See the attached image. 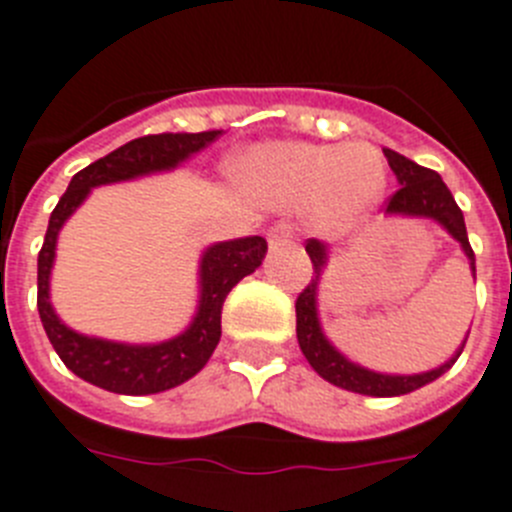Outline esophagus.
I'll return each instance as SVG.
<instances>
[{"mask_svg":"<svg viewBox=\"0 0 512 512\" xmlns=\"http://www.w3.org/2000/svg\"><path fill=\"white\" fill-rule=\"evenodd\" d=\"M292 238H295V230L287 222H277V225L269 227V246L279 248V246H290Z\"/></svg>","mask_w":512,"mask_h":512,"instance_id":"1","label":"esophagus"}]
</instances>
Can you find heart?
<instances>
[{"label": "heart", "instance_id": "heart-1", "mask_svg": "<svg viewBox=\"0 0 512 512\" xmlns=\"http://www.w3.org/2000/svg\"><path fill=\"white\" fill-rule=\"evenodd\" d=\"M248 189L285 207L321 204L331 222L355 220L378 199L386 183L381 160L368 147L261 144L235 163Z\"/></svg>", "mask_w": 512, "mask_h": 512}]
</instances>
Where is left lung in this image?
<instances>
[{
	"label": "left lung",
	"instance_id": "8db88e82",
	"mask_svg": "<svg viewBox=\"0 0 512 512\" xmlns=\"http://www.w3.org/2000/svg\"><path fill=\"white\" fill-rule=\"evenodd\" d=\"M386 152V160L391 165L393 176L399 181V189L396 194L388 196L386 212L388 214H409V217H432L438 220L440 225L453 235V238L464 246L466 256L471 259V272H476L474 266V251H471L469 235H466L464 225V212L458 209L456 199L448 191V186L443 183V178L430 168H422V165L412 163L409 157L399 155L393 150ZM305 251H308L310 261H313V272L316 277L310 279L305 290L300 292L298 300H295V316H298V344L303 349L305 360L310 362V368L316 370L321 378H326L329 383L339 388H347V391L365 393V396H401V393L417 391V388L427 386L435 378L451 370L453 362L458 360V355L464 352V344L456 352L451 362L440 365L438 370H430V373L422 375H381L373 373V370H365L355 362H349L347 357L339 355L326 336L321 334V326H318L316 316V287L318 277H321V269L326 264V246L321 240L310 238L305 243Z\"/></svg>",
	"mask_w": 512,
	"mask_h": 512
}]
</instances>
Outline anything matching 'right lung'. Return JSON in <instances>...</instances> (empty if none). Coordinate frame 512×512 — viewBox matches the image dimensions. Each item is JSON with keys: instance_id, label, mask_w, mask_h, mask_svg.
Wrapping results in <instances>:
<instances>
[{"instance_id": "obj_1", "label": "right lung", "mask_w": 512, "mask_h": 512, "mask_svg": "<svg viewBox=\"0 0 512 512\" xmlns=\"http://www.w3.org/2000/svg\"><path fill=\"white\" fill-rule=\"evenodd\" d=\"M220 134L222 131H199V134H147L131 139L119 150L108 152L106 157L82 168L51 212L46 238L38 253V313L56 355L82 381L124 396H144V393H160L181 386L183 381L194 378L212 357L222 334L220 321L227 292L240 279L256 272L264 259L266 240L261 235L227 240L207 248L202 259V300L194 323L176 339L147 344V347L90 339L67 329L48 303V274L54 264L56 235L61 225L80 207L93 186L176 168L181 160L220 139Z\"/></svg>"}]
</instances>
